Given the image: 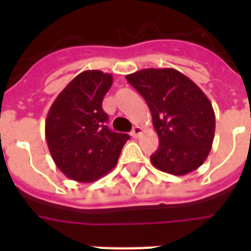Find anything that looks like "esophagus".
<instances>
[{
	"label": "esophagus",
	"mask_w": 251,
	"mask_h": 251,
	"mask_svg": "<svg viewBox=\"0 0 251 251\" xmlns=\"http://www.w3.org/2000/svg\"><path fill=\"white\" fill-rule=\"evenodd\" d=\"M141 134H142L141 126H134L133 130H131V133H130V135H131L133 138H138Z\"/></svg>",
	"instance_id": "esophagus-1"
}]
</instances>
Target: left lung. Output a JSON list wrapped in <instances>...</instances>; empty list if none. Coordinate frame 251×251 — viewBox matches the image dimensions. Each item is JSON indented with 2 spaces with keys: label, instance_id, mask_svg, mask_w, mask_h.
<instances>
[{
  "label": "left lung",
  "instance_id": "left-lung-1",
  "mask_svg": "<svg viewBox=\"0 0 251 251\" xmlns=\"http://www.w3.org/2000/svg\"><path fill=\"white\" fill-rule=\"evenodd\" d=\"M147 102L159 149L151 161L159 171L183 176L198 169L212 147L215 112L204 92L176 69H143L126 75Z\"/></svg>",
  "mask_w": 251,
  "mask_h": 251
}]
</instances>
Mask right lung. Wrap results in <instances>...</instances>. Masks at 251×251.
Instances as JSON below:
<instances>
[{
    "instance_id": "add662e5",
    "label": "right lung",
    "mask_w": 251,
    "mask_h": 251,
    "mask_svg": "<svg viewBox=\"0 0 251 251\" xmlns=\"http://www.w3.org/2000/svg\"><path fill=\"white\" fill-rule=\"evenodd\" d=\"M113 83L100 70L80 73L61 91L45 120V139L57 168L70 179L92 182L117 164L129 135L108 129L102 99Z\"/></svg>"
}]
</instances>
